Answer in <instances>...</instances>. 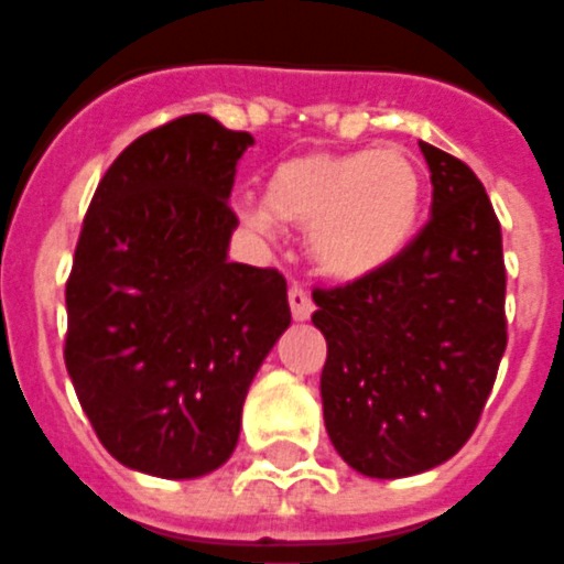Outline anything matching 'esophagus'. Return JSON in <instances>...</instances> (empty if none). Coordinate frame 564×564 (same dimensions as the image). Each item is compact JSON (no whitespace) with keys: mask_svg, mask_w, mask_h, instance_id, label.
I'll list each match as a JSON object with an SVG mask.
<instances>
[{"mask_svg":"<svg viewBox=\"0 0 564 564\" xmlns=\"http://www.w3.org/2000/svg\"><path fill=\"white\" fill-rule=\"evenodd\" d=\"M288 303H291V314H294V319H308L311 311H314V303H311L308 291H305L303 285H291V291H288Z\"/></svg>","mask_w":564,"mask_h":564,"instance_id":"1","label":"esophagus"}]
</instances>
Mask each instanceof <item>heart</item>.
<instances>
[{"label": "heart", "instance_id": "1", "mask_svg": "<svg viewBox=\"0 0 564 564\" xmlns=\"http://www.w3.org/2000/svg\"><path fill=\"white\" fill-rule=\"evenodd\" d=\"M422 174L404 151L305 154L279 162L261 206H241L247 227L273 220L308 229V253L326 276L364 279L393 264L416 236Z\"/></svg>", "mask_w": 564, "mask_h": 564}]
</instances>
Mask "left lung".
Returning <instances> with one entry per match:
<instances>
[{"label": "left lung", "mask_w": 564, "mask_h": 564, "mask_svg": "<svg viewBox=\"0 0 564 564\" xmlns=\"http://www.w3.org/2000/svg\"><path fill=\"white\" fill-rule=\"evenodd\" d=\"M419 148L434 186L431 220L393 264L317 288L311 314L328 346V440L355 471L381 480L460 452L507 349V270L489 195L466 162Z\"/></svg>", "instance_id": "8db88e82"}]
</instances>
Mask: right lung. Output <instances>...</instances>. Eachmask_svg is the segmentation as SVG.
I'll return each mask as SVG.
<instances>
[{
    "instance_id": "add662e5",
    "label": "right lung",
    "mask_w": 564,
    "mask_h": 564,
    "mask_svg": "<svg viewBox=\"0 0 564 564\" xmlns=\"http://www.w3.org/2000/svg\"><path fill=\"white\" fill-rule=\"evenodd\" d=\"M253 145L204 112L130 142L98 183L66 282V369L121 466L165 480L236 452L250 381L291 326L285 276L227 259Z\"/></svg>"
}]
</instances>
